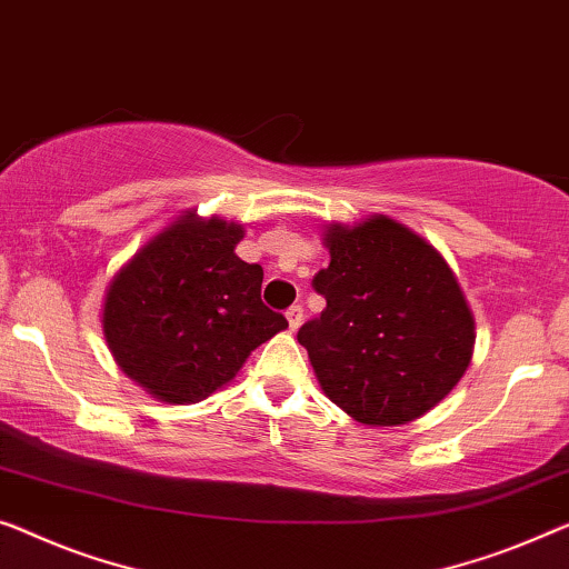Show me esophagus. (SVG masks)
I'll return each instance as SVG.
<instances>
[{"label":"esophagus","instance_id":"1","mask_svg":"<svg viewBox=\"0 0 569 569\" xmlns=\"http://www.w3.org/2000/svg\"><path fill=\"white\" fill-rule=\"evenodd\" d=\"M286 319H288V327H291V332H296V329L301 327L303 321V309L301 307H291L286 311Z\"/></svg>","mask_w":569,"mask_h":569}]
</instances>
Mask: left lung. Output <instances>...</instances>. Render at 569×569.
<instances>
[{"mask_svg":"<svg viewBox=\"0 0 569 569\" xmlns=\"http://www.w3.org/2000/svg\"><path fill=\"white\" fill-rule=\"evenodd\" d=\"M327 309L299 329L321 391L355 421L401 427L470 368L475 317L435 244L386 214L325 227Z\"/></svg>","mask_w":569,"mask_h":569,"instance_id":"1","label":"left lung"}]
</instances>
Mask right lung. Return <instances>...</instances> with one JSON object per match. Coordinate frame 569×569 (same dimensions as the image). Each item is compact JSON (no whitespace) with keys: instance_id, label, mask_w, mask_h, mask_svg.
Instances as JSON below:
<instances>
[{"instance_id":"right-lung-1","label":"right lung","mask_w":569,"mask_h":569,"mask_svg":"<svg viewBox=\"0 0 569 569\" xmlns=\"http://www.w3.org/2000/svg\"><path fill=\"white\" fill-rule=\"evenodd\" d=\"M242 237L240 222L183 211L109 281L101 307L109 352L158 401H203L288 327L260 301L262 268L234 256Z\"/></svg>"}]
</instances>
